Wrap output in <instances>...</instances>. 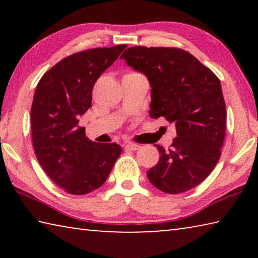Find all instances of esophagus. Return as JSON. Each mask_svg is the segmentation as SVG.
I'll return each instance as SVG.
<instances>
[{
    "instance_id": "obj_1",
    "label": "esophagus",
    "mask_w": 258,
    "mask_h": 258,
    "mask_svg": "<svg viewBox=\"0 0 258 258\" xmlns=\"http://www.w3.org/2000/svg\"><path fill=\"white\" fill-rule=\"evenodd\" d=\"M125 149L126 150H133V151H135V150L140 149V145H138V143L131 142V143H127V145L125 146Z\"/></svg>"
}]
</instances>
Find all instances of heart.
I'll return each instance as SVG.
<instances>
[{
	"label": "heart",
	"mask_w": 258,
	"mask_h": 258,
	"mask_svg": "<svg viewBox=\"0 0 258 258\" xmlns=\"http://www.w3.org/2000/svg\"><path fill=\"white\" fill-rule=\"evenodd\" d=\"M137 74H138V73H134V72H131V73H127V74H126V75H125V76H127V75H137Z\"/></svg>",
	"instance_id": "obj_1"
}]
</instances>
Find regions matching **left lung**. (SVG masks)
I'll list each match as a JSON object with an SVG mask.
<instances>
[{
	"mask_svg": "<svg viewBox=\"0 0 258 258\" xmlns=\"http://www.w3.org/2000/svg\"><path fill=\"white\" fill-rule=\"evenodd\" d=\"M151 85L150 117L175 123L171 148L157 146L159 161L147 172L152 185L181 194L200 184L215 167L225 138L226 110L220 80L177 47H128L120 55Z\"/></svg>",
	"mask_w": 258,
	"mask_h": 258,
	"instance_id": "8db88e82",
	"label": "left lung"
}]
</instances>
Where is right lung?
Instances as JSON below:
<instances>
[{
  "label": "right lung",
  "mask_w": 258,
  "mask_h": 258,
  "mask_svg": "<svg viewBox=\"0 0 258 258\" xmlns=\"http://www.w3.org/2000/svg\"><path fill=\"white\" fill-rule=\"evenodd\" d=\"M126 44L77 52L59 61L38 82L30 124L35 155L46 175L71 195L101 186L121 154L116 143L86 138L80 118L92 103V90Z\"/></svg>",
  "instance_id": "right-lung-1"
}]
</instances>
